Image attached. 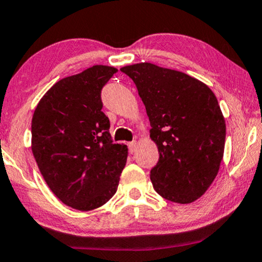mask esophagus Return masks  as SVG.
I'll list each match as a JSON object with an SVG mask.
<instances>
[{"label":"esophagus","instance_id":"1","mask_svg":"<svg viewBox=\"0 0 262 262\" xmlns=\"http://www.w3.org/2000/svg\"><path fill=\"white\" fill-rule=\"evenodd\" d=\"M136 146H137L136 141H132V142L128 143V149H130L131 154H134V152L136 151Z\"/></svg>","mask_w":262,"mask_h":262}]
</instances>
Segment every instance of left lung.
<instances>
[{
    "mask_svg": "<svg viewBox=\"0 0 262 262\" xmlns=\"http://www.w3.org/2000/svg\"><path fill=\"white\" fill-rule=\"evenodd\" d=\"M136 84L160 160L151 182L164 199L189 204L204 194L224 156L226 125L216 96L186 73L152 63L122 67Z\"/></svg>",
    "mask_w": 262,
    "mask_h": 262,
    "instance_id": "8db88e82",
    "label": "left lung"
}]
</instances>
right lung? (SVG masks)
Returning <instances> with one entry per match:
<instances>
[{"instance_id": "add662e5", "label": "right lung", "mask_w": 262, "mask_h": 262, "mask_svg": "<svg viewBox=\"0 0 262 262\" xmlns=\"http://www.w3.org/2000/svg\"><path fill=\"white\" fill-rule=\"evenodd\" d=\"M117 72L93 66L57 81L32 117V152L47 186L73 209L89 211L116 193L128 148L114 143L101 111L102 86Z\"/></svg>"}]
</instances>
